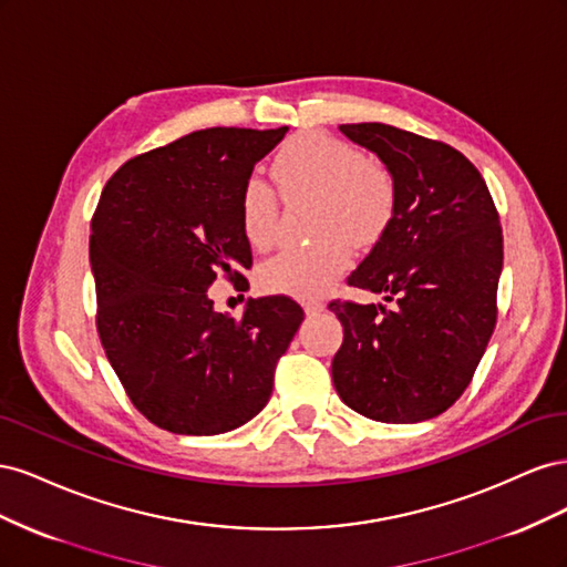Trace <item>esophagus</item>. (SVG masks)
<instances>
[{"label": "esophagus", "mask_w": 567, "mask_h": 567, "mask_svg": "<svg viewBox=\"0 0 567 567\" xmlns=\"http://www.w3.org/2000/svg\"><path fill=\"white\" fill-rule=\"evenodd\" d=\"M302 307H305V312L307 315H319V312H323V300H319V298H307L305 302H302Z\"/></svg>", "instance_id": "34e87169"}]
</instances>
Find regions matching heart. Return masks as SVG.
Returning a JSON list of instances; mask_svg holds the SVG:
<instances>
[{"mask_svg":"<svg viewBox=\"0 0 567 567\" xmlns=\"http://www.w3.org/2000/svg\"><path fill=\"white\" fill-rule=\"evenodd\" d=\"M274 179L288 205H315L307 248H286L260 267L257 281L267 293L310 298L331 288L354 260V248L383 238L398 213V177L388 163L321 132L290 140L274 161ZM281 205L274 188L250 177L241 192L246 241L265 250L277 238Z\"/></svg>","mask_w":567,"mask_h":567,"instance_id":"heart-1","label":"heart"}]
</instances>
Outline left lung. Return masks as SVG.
I'll return each mask as SVG.
<instances>
[{
    "instance_id": "8db88e82",
    "label": "left lung",
    "mask_w": 567,
    "mask_h": 567,
    "mask_svg": "<svg viewBox=\"0 0 567 567\" xmlns=\"http://www.w3.org/2000/svg\"><path fill=\"white\" fill-rule=\"evenodd\" d=\"M398 177V213L348 284L388 305L333 300V385L357 414L419 423L473 381L494 333L504 265L499 213L477 167L444 142L383 123L340 125Z\"/></svg>"
}]
</instances>
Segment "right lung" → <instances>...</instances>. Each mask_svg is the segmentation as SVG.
<instances>
[{
  "mask_svg": "<svg viewBox=\"0 0 567 567\" xmlns=\"http://www.w3.org/2000/svg\"><path fill=\"white\" fill-rule=\"evenodd\" d=\"M286 132L198 130L130 158L101 192L96 331L130 402L163 431L219 435L260 414L305 317L288 296H267L234 319L208 296L217 279L248 288L241 192Z\"/></svg>",
  "mask_w": 567,
  "mask_h": 567,
  "instance_id": "obj_1",
  "label": "right lung"
}]
</instances>
